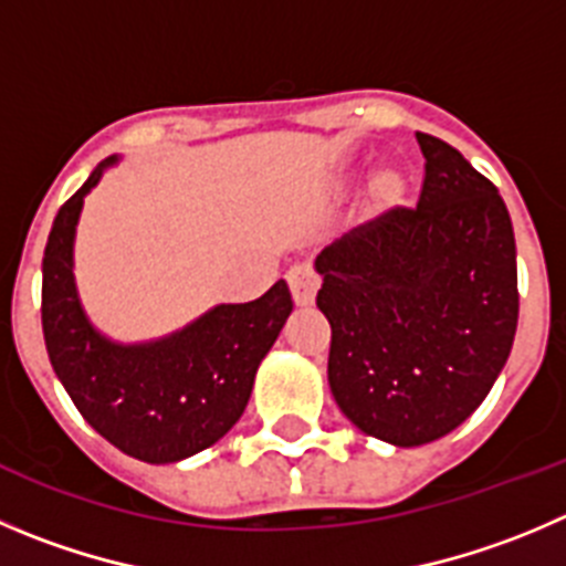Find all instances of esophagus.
Masks as SVG:
<instances>
[{"label":"esophagus","instance_id":"obj_1","mask_svg":"<svg viewBox=\"0 0 566 566\" xmlns=\"http://www.w3.org/2000/svg\"><path fill=\"white\" fill-rule=\"evenodd\" d=\"M289 289H292V297L300 308H308L314 305L316 292H319V277H316L314 266L311 263H294L286 274Z\"/></svg>","mask_w":566,"mask_h":566}]
</instances>
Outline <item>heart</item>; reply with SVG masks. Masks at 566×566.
Listing matches in <instances>:
<instances>
[{
    "instance_id": "obj_1",
    "label": "heart",
    "mask_w": 566,
    "mask_h": 566,
    "mask_svg": "<svg viewBox=\"0 0 566 566\" xmlns=\"http://www.w3.org/2000/svg\"><path fill=\"white\" fill-rule=\"evenodd\" d=\"M408 188H411V182H408V177L397 166H386V169L375 171L367 191L369 217L384 219L389 213H395L397 208L406 206Z\"/></svg>"
}]
</instances>
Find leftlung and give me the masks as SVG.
Wrapping results in <instances>:
<instances>
[{
  "instance_id": "1",
  "label": "left lung",
  "mask_w": 566,
  "mask_h": 566,
  "mask_svg": "<svg viewBox=\"0 0 566 566\" xmlns=\"http://www.w3.org/2000/svg\"><path fill=\"white\" fill-rule=\"evenodd\" d=\"M417 211L316 255L331 322L327 384L344 417L395 448L459 428L494 386L516 333V247L497 188L450 144L417 133Z\"/></svg>"
}]
</instances>
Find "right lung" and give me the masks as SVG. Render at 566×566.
Here are the masks:
<instances>
[{
	"mask_svg": "<svg viewBox=\"0 0 566 566\" xmlns=\"http://www.w3.org/2000/svg\"><path fill=\"white\" fill-rule=\"evenodd\" d=\"M116 164L118 155L102 160L52 222L41 294L44 342L57 380L96 433L138 461L175 464L217 444L239 422L294 303L277 280L252 303L213 305L153 342L105 336L74 283V239L85 197Z\"/></svg>",
	"mask_w": 566,
	"mask_h": 566,
	"instance_id": "obj_1",
	"label": "right lung"
}]
</instances>
